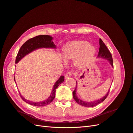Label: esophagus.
Listing matches in <instances>:
<instances>
[{"instance_id": "esophagus-1", "label": "esophagus", "mask_w": 133, "mask_h": 133, "mask_svg": "<svg viewBox=\"0 0 133 133\" xmlns=\"http://www.w3.org/2000/svg\"><path fill=\"white\" fill-rule=\"evenodd\" d=\"M72 75H73V73H72L71 71H69V72H68V73L66 74L65 77L66 78H69V77H70V76H72Z\"/></svg>"}]
</instances>
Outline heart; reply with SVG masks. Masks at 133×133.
<instances>
[{
    "label": "heart",
    "mask_w": 133,
    "mask_h": 133,
    "mask_svg": "<svg viewBox=\"0 0 133 133\" xmlns=\"http://www.w3.org/2000/svg\"><path fill=\"white\" fill-rule=\"evenodd\" d=\"M63 51L65 60H75V65L83 68L94 58L96 49L87 41H74L67 43L63 46Z\"/></svg>",
    "instance_id": "1"
}]
</instances>
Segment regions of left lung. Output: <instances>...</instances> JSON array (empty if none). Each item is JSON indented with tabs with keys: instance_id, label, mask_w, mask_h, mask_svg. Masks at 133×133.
<instances>
[{
	"instance_id": "obj_1",
	"label": "left lung",
	"mask_w": 133,
	"mask_h": 133,
	"mask_svg": "<svg viewBox=\"0 0 133 133\" xmlns=\"http://www.w3.org/2000/svg\"><path fill=\"white\" fill-rule=\"evenodd\" d=\"M99 45H100V48H99V51L98 53V57L108 60V61L109 62L110 64H111V66L113 67V60H112V55L109 50H108V48L105 45V44L104 43V42H103V41L101 39H99ZM76 83H77L76 82ZM76 88H77V85H76L75 89L74 91L73 92V98L75 100V102L78 104H79V105L83 107H92L97 105L98 104L100 103H101L107 98L109 93V91H110V89H109L108 92L105 94V95L103 96V97L101 99L95 100V101H93V102H84L83 100L80 99L79 98H78V96L76 94Z\"/></svg>"
}]
</instances>
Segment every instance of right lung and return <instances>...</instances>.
<instances>
[{
  "instance_id": "add662e5",
  "label": "right lung",
  "mask_w": 133,
  "mask_h": 133,
  "mask_svg": "<svg viewBox=\"0 0 133 133\" xmlns=\"http://www.w3.org/2000/svg\"><path fill=\"white\" fill-rule=\"evenodd\" d=\"M53 38L50 37V35H38L37 37L31 38L27 41L25 43L23 44V45L20 48L18 51V53L17 55V58L15 59V63H18L23 57L29 53H31L34 50H37L40 48H56V45L54 44L53 42L52 41ZM14 81L15 82V76H14ZM64 81V76L61 75L59 79L55 82L54 85L53 90L50 96L46 100H44L43 102H34L32 101H29L25 99L23 96L21 95L22 99L28 104L30 105L36 106V107H44L50 104L51 102H53L55 96V91L57 88L60 84Z\"/></svg>"
}]
</instances>
